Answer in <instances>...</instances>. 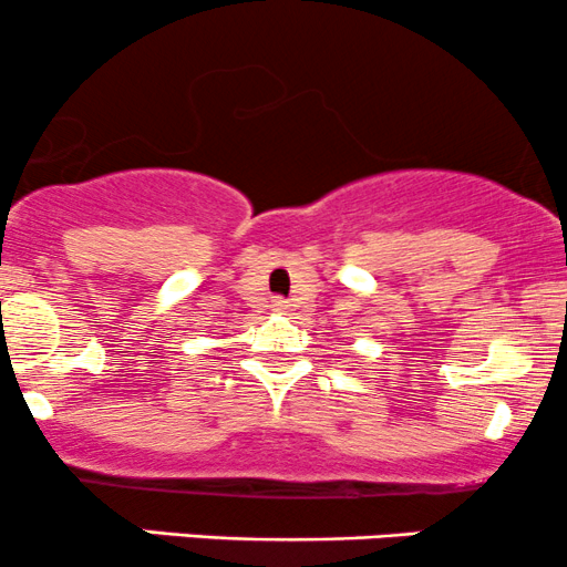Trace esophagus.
<instances>
[{
    "mask_svg": "<svg viewBox=\"0 0 567 567\" xmlns=\"http://www.w3.org/2000/svg\"><path fill=\"white\" fill-rule=\"evenodd\" d=\"M271 307L277 309V312H285V309H288V301H282V298H274Z\"/></svg>",
    "mask_w": 567,
    "mask_h": 567,
    "instance_id": "obj_1",
    "label": "esophagus"
}]
</instances>
